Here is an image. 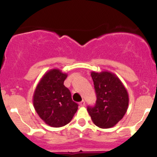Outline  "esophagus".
<instances>
[{"label": "esophagus", "mask_w": 157, "mask_h": 157, "mask_svg": "<svg viewBox=\"0 0 157 157\" xmlns=\"http://www.w3.org/2000/svg\"><path fill=\"white\" fill-rule=\"evenodd\" d=\"M80 106H81V107L84 106V105H85V101H84V100H82L81 102H80Z\"/></svg>", "instance_id": "esophagus-1"}]
</instances>
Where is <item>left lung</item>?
<instances>
[{"label":"left lung","instance_id":"1","mask_svg":"<svg viewBox=\"0 0 157 157\" xmlns=\"http://www.w3.org/2000/svg\"><path fill=\"white\" fill-rule=\"evenodd\" d=\"M96 93L93 107H87L93 122L101 128L115 126L125 115L128 107V93L120 79L109 71L91 72Z\"/></svg>","mask_w":157,"mask_h":157}]
</instances>
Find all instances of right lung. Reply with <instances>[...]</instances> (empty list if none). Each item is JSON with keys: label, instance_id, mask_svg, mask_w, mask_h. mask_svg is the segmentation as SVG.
<instances>
[{"label": "right lung", "instance_id": "1", "mask_svg": "<svg viewBox=\"0 0 157 157\" xmlns=\"http://www.w3.org/2000/svg\"><path fill=\"white\" fill-rule=\"evenodd\" d=\"M67 74L59 69L45 73L33 94V105L44 122L51 127L59 128L68 124L78 109L72 100L70 90L64 85Z\"/></svg>", "mask_w": 157, "mask_h": 157}]
</instances>
